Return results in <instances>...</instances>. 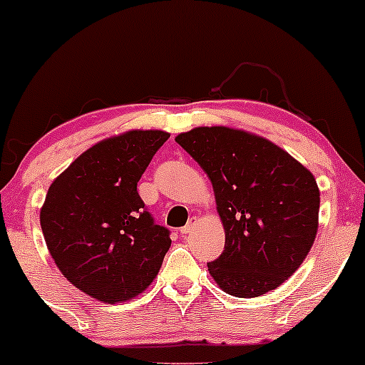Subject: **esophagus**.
<instances>
[{"instance_id":"obj_1","label":"esophagus","mask_w":365,"mask_h":365,"mask_svg":"<svg viewBox=\"0 0 365 365\" xmlns=\"http://www.w3.org/2000/svg\"><path fill=\"white\" fill-rule=\"evenodd\" d=\"M195 225H197V217H195V216H192L190 220H188V223H187L185 226H183V228H180V233H182L183 237H187L188 233H190L192 230L195 228Z\"/></svg>"}]
</instances>
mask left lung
I'll return each mask as SVG.
<instances>
[{"label": "left lung", "mask_w": 365, "mask_h": 365, "mask_svg": "<svg viewBox=\"0 0 365 365\" xmlns=\"http://www.w3.org/2000/svg\"><path fill=\"white\" fill-rule=\"evenodd\" d=\"M175 140L207 173L225 250L207 262L221 290L252 299L274 290L307 257L319 226V188L302 163L261 135L195 127Z\"/></svg>", "instance_id": "left-lung-1"}]
</instances>
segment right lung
<instances>
[{
  "label": "right lung",
  "instance_id": "1",
  "mask_svg": "<svg viewBox=\"0 0 365 365\" xmlns=\"http://www.w3.org/2000/svg\"><path fill=\"white\" fill-rule=\"evenodd\" d=\"M165 130H128L99 140L49 185L41 228L61 274L78 290L116 304L140 295L171 240L144 209L137 183Z\"/></svg>",
  "mask_w": 365,
  "mask_h": 365
}]
</instances>
